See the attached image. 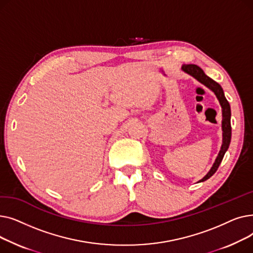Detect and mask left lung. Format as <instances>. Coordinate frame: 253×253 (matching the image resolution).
Masks as SVG:
<instances>
[{
    "label": "left lung",
    "mask_w": 253,
    "mask_h": 253,
    "mask_svg": "<svg viewBox=\"0 0 253 253\" xmlns=\"http://www.w3.org/2000/svg\"><path fill=\"white\" fill-rule=\"evenodd\" d=\"M181 70L184 73H187L190 76L194 77L196 80H198L199 82H200L203 85H205L211 91H213L214 94L216 95V97L219 101L220 106H221V113H222V121H221L222 144H221L220 151L218 153V156L216 157L215 162L213 163V165H212L211 169L209 170L208 173L201 180H199V182H201V181L207 180L208 178H210L212 175L215 173L219 164L222 161L225 152H227L228 149H229V145H230V142H231V136H232L231 106H230L229 101L227 100V98H225V96H224V93H223V90H222L221 86L217 82H215L214 80H212L211 78L206 76L200 66H198L196 64H183Z\"/></svg>",
    "instance_id": "1"
}]
</instances>
